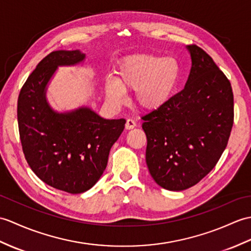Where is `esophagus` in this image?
I'll list each match as a JSON object with an SVG mask.
<instances>
[{
	"label": "esophagus",
	"instance_id": "1",
	"mask_svg": "<svg viewBox=\"0 0 251 251\" xmlns=\"http://www.w3.org/2000/svg\"><path fill=\"white\" fill-rule=\"evenodd\" d=\"M136 122L133 121V120H131V119H128L127 121H126V124H125V128L126 129H132V128H135L136 127Z\"/></svg>",
	"mask_w": 251,
	"mask_h": 251
}]
</instances>
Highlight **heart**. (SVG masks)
Returning <instances> with one entry per match:
<instances>
[{
    "instance_id": "obj_1",
    "label": "heart",
    "mask_w": 251,
    "mask_h": 251,
    "mask_svg": "<svg viewBox=\"0 0 251 251\" xmlns=\"http://www.w3.org/2000/svg\"><path fill=\"white\" fill-rule=\"evenodd\" d=\"M179 75V64L173 57L133 54L121 62L115 80H107L104 92L112 103L122 104L125 92L135 91L137 106L145 111H154L172 97Z\"/></svg>"
}]
</instances>
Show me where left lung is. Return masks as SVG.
I'll use <instances>...</instances> for the list:
<instances>
[{
	"label": "left lung",
	"instance_id": "obj_1",
	"mask_svg": "<svg viewBox=\"0 0 251 251\" xmlns=\"http://www.w3.org/2000/svg\"><path fill=\"white\" fill-rule=\"evenodd\" d=\"M187 49L191 69L184 89L142 116L149 171L160 187L173 191L191 187L213 170L234 120L230 81L200 47Z\"/></svg>",
	"mask_w": 251,
	"mask_h": 251
}]
</instances>
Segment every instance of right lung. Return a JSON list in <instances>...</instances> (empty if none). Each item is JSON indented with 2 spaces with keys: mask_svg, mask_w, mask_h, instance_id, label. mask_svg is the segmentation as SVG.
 I'll return each mask as SVG.
<instances>
[{
  "mask_svg": "<svg viewBox=\"0 0 251 251\" xmlns=\"http://www.w3.org/2000/svg\"><path fill=\"white\" fill-rule=\"evenodd\" d=\"M84 59L79 50L51 52L28 75L17 107L28 166L43 182L69 194H82L100 178L110 150L126 123L124 119H102L87 107L59 113L47 102V84L57 67L75 65Z\"/></svg>",
  "mask_w": 251,
  "mask_h": 251,
  "instance_id": "1",
  "label": "right lung"
}]
</instances>
